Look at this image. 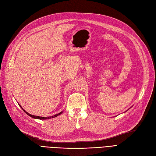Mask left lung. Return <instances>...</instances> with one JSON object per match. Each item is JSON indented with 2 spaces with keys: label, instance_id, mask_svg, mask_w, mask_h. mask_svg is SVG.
Returning <instances> with one entry per match:
<instances>
[{
  "label": "left lung",
  "instance_id": "obj_1",
  "mask_svg": "<svg viewBox=\"0 0 156 156\" xmlns=\"http://www.w3.org/2000/svg\"><path fill=\"white\" fill-rule=\"evenodd\" d=\"M130 108H129V109H130Z\"/></svg>",
  "mask_w": 156,
  "mask_h": 156
}]
</instances>
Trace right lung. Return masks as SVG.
<instances>
[{"instance_id": "right-lung-1", "label": "right lung", "mask_w": 156, "mask_h": 156, "mask_svg": "<svg viewBox=\"0 0 156 156\" xmlns=\"http://www.w3.org/2000/svg\"><path fill=\"white\" fill-rule=\"evenodd\" d=\"M19 105L20 106V108L23 109V110L26 113V114L27 115H29V116H30L31 117L34 118V119H51V118H54V117H57L58 115H59L60 114H61L62 113V112H61L60 113H58V114H55V115H52V116H49V117H41V116L33 115H31V114H29V113L27 112L26 110H24V109L23 108H22V106H21L19 104Z\"/></svg>"}]
</instances>
